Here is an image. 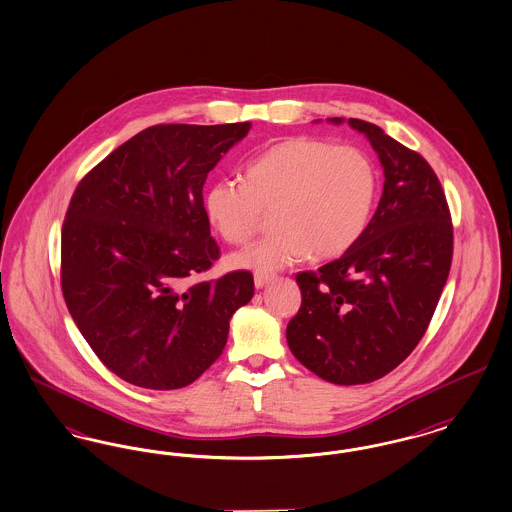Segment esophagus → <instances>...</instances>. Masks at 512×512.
Returning a JSON list of instances; mask_svg holds the SVG:
<instances>
[{
	"label": "esophagus",
	"instance_id": "obj_1",
	"mask_svg": "<svg viewBox=\"0 0 512 512\" xmlns=\"http://www.w3.org/2000/svg\"><path fill=\"white\" fill-rule=\"evenodd\" d=\"M272 280H274V276H272V274H255V278H253V282H255V287H257V289L265 287L266 284H270Z\"/></svg>",
	"mask_w": 512,
	"mask_h": 512
}]
</instances>
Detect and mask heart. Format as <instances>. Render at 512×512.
<instances>
[{"instance_id":"obj_1","label":"heart","mask_w":512,"mask_h":512,"mask_svg":"<svg viewBox=\"0 0 512 512\" xmlns=\"http://www.w3.org/2000/svg\"><path fill=\"white\" fill-rule=\"evenodd\" d=\"M246 179L213 184L205 213L228 244H244L274 209L276 230L230 257L234 268L257 274L345 253L364 234L379 192V171L364 150L312 137L270 146Z\"/></svg>"}]
</instances>
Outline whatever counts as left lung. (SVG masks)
Segmentation results:
<instances>
[{
	"instance_id": "obj_1",
	"label": "left lung",
	"mask_w": 512,
	"mask_h": 512,
	"mask_svg": "<svg viewBox=\"0 0 512 512\" xmlns=\"http://www.w3.org/2000/svg\"><path fill=\"white\" fill-rule=\"evenodd\" d=\"M343 123V118H329ZM383 165L379 205L356 244L316 272H299L289 320L293 356L335 385H364L400 366L429 328L450 274L453 228L436 173L375 123L350 118Z\"/></svg>"
}]
</instances>
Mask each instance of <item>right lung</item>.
I'll return each instance as SVG.
<instances>
[{
    "label": "right lung",
    "mask_w": 512,
    "mask_h": 512,
    "mask_svg": "<svg viewBox=\"0 0 512 512\" xmlns=\"http://www.w3.org/2000/svg\"><path fill=\"white\" fill-rule=\"evenodd\" d=\"M251 123L152 125L78 184L62 225L66 307L123 381L183 389L223 352L230 318L253 297L236 270L188 286L221 251L204 207L207 173Z\"/></svg>",
    "instance_id": "right-lung-1"
}]
</instances>
